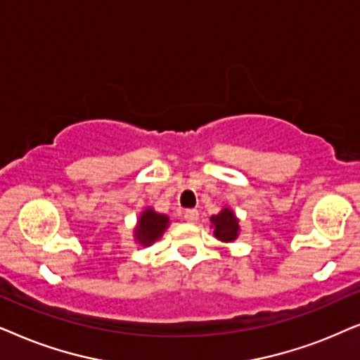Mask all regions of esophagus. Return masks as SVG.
Instances as JSON below:
<instances>
[{
	"mask_svg": "<svg viewBox=\"0 0 360 360\" xmlns=\"http://www.w3.org/2000/svg\"><path fill=\"white\" fill-rule=\"evenodd\" d=\"M199 219V210L195 209H186L184 210V220L189 224H195Z\"/></svg>",
	"mask_w": 360,
	"mask_h": 360,
	"instance_id": "1",
	"label": "esophagus"
}]
</instances>
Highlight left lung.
<instances>
[{
    "mask_svg": "<svg viewBox=\"0 0 360 360\" xmlns=\"http://www.w3.org/2000/svg\"><path fill=\"white\" fill-rule=\"evenodd\" d=\"M210 222L214 225V233L219 240L232 242L238 236V222L230 209H224L217 215H212Z\"/></svg>",
    "mask_w": 360,
    "mask_h": 360,
    "instance_id": "8db88e82",
    "label": "left lung"
}]
</instances>
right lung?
I'll use <instances>...</instances> for the list:
<instances>
[{"mask_svg": "<svg viewBox=\"0 0 360 360\" xmlns=\"http://www.w3.org/2000/svg\"><path fill=\"white\" fill-rule=\"evenodd\" d=\"M169 224V217L162 214H156L153 209H148L141 214L138 220L136 229V240L141 245H151L153 242L158 240L165 232V229Z\"/></svg>", "mask_w": 360, "mask_h": 360, "instance_id": "1", "label": "right lung"}]
</instances>
